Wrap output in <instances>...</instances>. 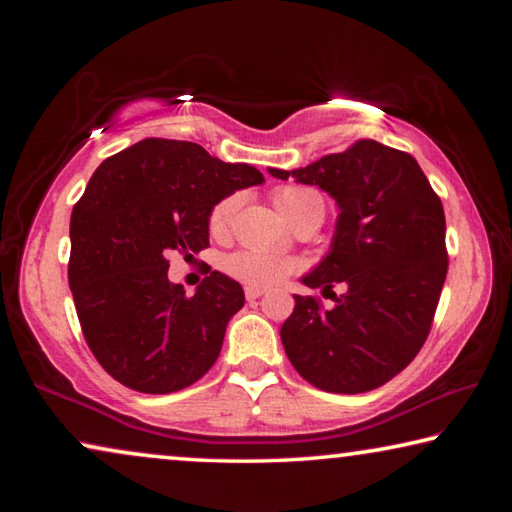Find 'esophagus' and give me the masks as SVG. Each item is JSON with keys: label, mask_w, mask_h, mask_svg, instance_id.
Returning <instances> with one entry per match:
<instances>
[{"label": "esophagus", "mask_w": 512, "mask_h": 512, "mask_svg": "<svg viewBox=\"0 0 512 512\" xmlns=\"http://www.w3.org/2000/svg\"><path fill=\"white\" fill-rule=\"evenodd\" d=\"M264 296V289H257V287H246V300H257V298H262Z\"/></svg>", "instance_id": "1"}]
</instances>
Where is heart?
<instances>
[{
    "mask_svg": "<svg viewBox=\"0 0 512 512\" xmlns=\"http://www.w3.org/2000/svg\"><path fill=\"white\" fill-rule=\"evenodd\" d=\"M273 203L277 210H280L291 221V219H296L298 214L311 210V207L323 205V198H320L314 189L289 185V187L275 189ZM235 205H237V198L228 196L212 207L210 230L216 232V235L228 228L232 212H235ZM223 268L232 277H235V280L248 284V287L266 289V287H273V284H277V282H282L287 275H291L298 268V264L289 257H280L273 253H259V250H239V253H232L225 257Z\"/></svg>",
    "mask_w": 512,
    "mask_h": 512,
    "instance_id": "1",
    "label": "heart"
}]
</instances>
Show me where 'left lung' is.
<instances>
[{"label": "left lung", "instance_id": "8db88e82", "mask_svg": "<svg viewBox=\"0 0 512 512\" xmlns=\"http://www.w3.org/2000/svg\"><path fill=\"white\" fill-rule=\"evenodd\" d=\"M293 176L318 185L339 205L329 253L302 277L334 300L323 309L311 296L280 329L284 352L302 377L327 393H366L384 386L427 341L447 277L445 212L413 155L359 140ZM334 283L346 291L336 297Z\"/></svg>", "mask_w": 512, "mask_h": 512}]
</instances>
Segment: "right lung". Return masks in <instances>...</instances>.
<instances>
[{
    "label": "right lung",
    "mask_w": 512,
    "mask_h": 512,
    "mask_svg": "<svg viewBox=\"0 0 512 512\" xmlns=\"http://www.w3.org/2000/svg\"><path fill=\"white\" fill-rule=\"evenodd\" d=\"M246 162L201 144L149 137L94 171L69 221V289L97 361L133 391L192 386L219 357L244 289L212 271L192 298L171 284L167 257L210 246V212L237 189L262 185Z\"/></svg>",
    "instance_id": "right-lung-1"
}]
</instances>
